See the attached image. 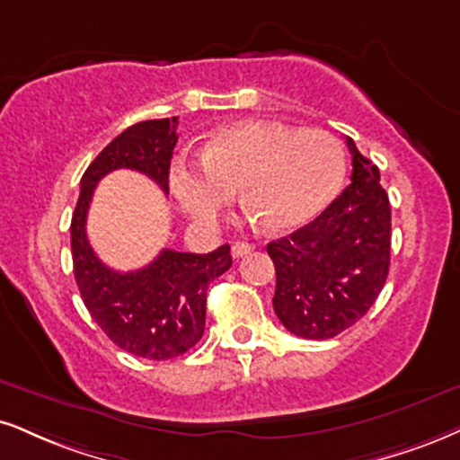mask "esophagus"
<instances>
[{
    "mask_svg": "<svg viewBox=\"0 0 460 460\" xmlns=\"http://www.w3.org/2000/svg\"><path fill=\"white\" fill-rule=\"evenodd\" d=\"M253 247L252 243H234V245H232V258H243V256H247V253H252L253 252Z\"/></svg>",
    "mask_w": 460,
    "mask_h": 460,
    "instance_id": "obj_1",
    "label": "esophagus"
}]
</instances>
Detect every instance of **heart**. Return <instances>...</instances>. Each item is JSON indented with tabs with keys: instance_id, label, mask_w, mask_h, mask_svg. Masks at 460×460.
<instances>
[{
	"instance_id": "1",
	"label": "heart",
	"mask_w": 460,
	"mask_h": 460,
	"mask_svg": "<svg viewBox=\"0 0 460 460\" xmlns=\"http://www.w3.org/2000/svg\"><path fill=\"white\" fill-rule=\"evenodd\" d=\"M343 179L345 153L332 134L273 121L219 128L200 155L181 153L168 168L170 191L198 224L213 226L239 190L243 207L270 232L315 219Z\"/></svg>"
}]
</instances>
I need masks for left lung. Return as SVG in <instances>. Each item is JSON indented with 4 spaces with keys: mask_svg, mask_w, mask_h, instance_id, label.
<instances>
[{
    "mask_svg": "<svg viewBox=\"0 0 460 460\" xmlns=\"http://www.w3.org/2000/svg\"><path fill=\"white\" fill-rule=\"evenodd\" d=\"M351 183L322 215L266 245L275 264L273 307L303 339L337 337L360 320L382 292L390 266V202L379 170L356 149Z\"/></svg>",
    "mask_w": 460,
    "mask_h": 460,
    "instance_id": "obj_1",
    "label": "left lung"
}]
</instances>
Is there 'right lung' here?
<instances>
[{"mask_svg":"<svg viewBox=\"0 0 460 460\" xmlns=\"http://www.w3.org/2000/svg\"><path fill=\"white\" fill-rule=\"evenodd\" d=\"M177 138V117L140 121L119 134L84 170L70 226L74 277L84 307L112 343L149 360L174 358L200 341L208 283L232 266L230 245L211 253L164 249L143 269L119 273L95 256L84 226L95 185L112 170H138L168 194Z\"/></svg>","mask_w":460,"mask_h":460,"instance_id":"right-lung-1","label":"right lung"}]
</instances>
